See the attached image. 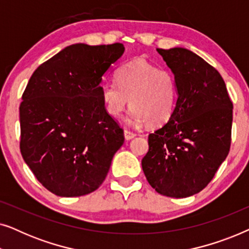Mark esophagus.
I'll list each match as a JSON object with an SVG mask.
<instances>
[{
    "label": "esophagus",
    "mask_w": 249,
    "mask_h": 249,
    "mask_svg": "<svg viewBox=\"0 0 249 249\" xmlns=\"http://www.w3.org/2000/svg\"><path fill=\"white\" fill-rule=\"evenodd\" d=\"M135 136H136L135 132L128 130V129H124V137H125V139H127V141H129V139H131V138H134Z\"/></svg>",
    "instance_id": "obj_1"
}]
</instances>
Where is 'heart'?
Segmentation results:
<instances>
[{"mask_svg": "<svg viewBox=\"0 0 249 249\" xmlns=\"http://www.w3.org/2000/svg\"><path fill=\"white\" fill-rule=\"evenodd\" d=\"M178 85L171 71L146 61H134L120 68L115 83L101 87L104 107L112 117L124 113L128 102L131 107L129 122L160 124L169 120L176 107Z\"/></svg>", "mask_w": 249, "mask_h": 249, "instance_id": "1", "label": "heart"}]
</instances>
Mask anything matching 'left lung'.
<instances>
[{
    "label": "left lung",
    "mask_w": 249,
    "mask_h": 249,
    "mask_svg": "<svg viewBox=\"0 0 249 249\" xmlns=\"http://www.w3.org/2000/svg\"><path fill=\"white\" fill-rule=\"evenodd\" d=\"M156 51L175 74L178 100L169 121L148 135L142 166L159 194L183 198L205 188L229 154L233 105L202 57L181 47Z\"/></svg>",
    "instance_id": "left-lung-1"
}]
</instances>
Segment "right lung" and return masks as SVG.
Returning a JSON list of instances; mask_svg holds the SVG:
<instances>
[{"label": "right lung", "mask_w": 249, "mask_h": 249, "mask_svg": "<svg viewBox=\"0 0 249 249\" xmlns=\"http://www.w3.org/2000/svg\"><path fill=\"white\" fill-rule=\"evenodd\" d=\"M121 43L73 44L40 64L20 104V152L51 193L78 197L104 181L124 129L105 110L102 77L122 54Z\"/></svg>", "instance_id": "add662e5"}]
</instances>
